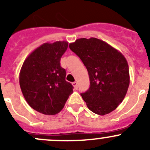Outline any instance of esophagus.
<instances>
[{
  "label": "esophagus",
  "instance_id": "1",
  "mask_svg": "<svg viewBox=\"0 0 150 150\" xmlns=\"http://www.w3.org/2000/svg\"><path fill=\"white\" fill-rule=\"evenodd\" d=\"M72 86H74V88H75V89H78V83L77 82H73L72 83Z\"/></svg>",
  "mask_w": 150,
  "mask_h": 150
}]
</instances>
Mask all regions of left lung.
Returning a JSON list of instances; mask_svg holds the SVG:
<instances>
[{"mask_svg": "<svg viewBox=\"0 0 150 150\" xmlns=\"http://www.w3.org/2000/svg\"><path fill=\"white\" fill-rule=\"evenodd\" d=\"M69 48L86 66L90 87L81 93L88 108L104 115L115 110L126 95L130 83L129 69L123 55L102 40L80 38Z\"/></svg>", "mask_w": 150, "mask_h": 150, "instance_id": "1", "label": "left lung"}]
</instances>
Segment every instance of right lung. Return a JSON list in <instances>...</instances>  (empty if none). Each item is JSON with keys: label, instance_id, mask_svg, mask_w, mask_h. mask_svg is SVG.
<instances>
[{"label": "right lung", "instance_id": "1", "mask_svg": "<svg viewBox=\"0 0 150 150\" xmlns=\"http://www.w3.org/2000/svg\"><path fill=\"white\" fill-rule=\"evenodd\" d=\"M67 47V41L43 43L27 57L21 68L22 94L29 105L42 114L59 112L73 91L72 84L65 81V69L60 66Z\"/></svg>", "mask_w": 150, "mask_h": 150}]
</instances>
